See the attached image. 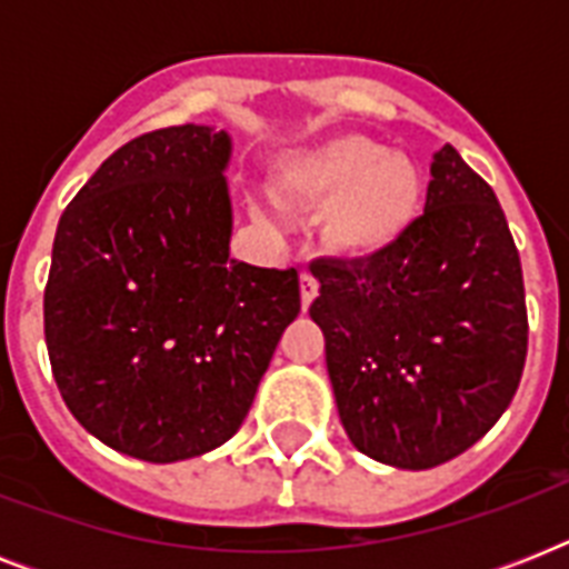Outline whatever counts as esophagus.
Here are the masks:
<instances>
[{
	"label": "esophagus",
	"mask_w": 569,
	"mask_h": 569,
	"mask_svg": "<svg viewBox=\"0 0 569 569\" xmlns=\"http://www.w3.org/2000/svg\"><path fill=\"white\" fill-rule=\"evenodd\" d=\"M316 295H319V280H316L310 271H303V274H301V307H303V312L310 310V303L316 301Z\"/></svg>",
	"instance_id": "1"
}]
</instances>
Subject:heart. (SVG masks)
Masks as SVG:
<instances>
[{"mask_svg":"<svg viewBox=\"0 0 569 569\" xmlns=\"http://www.w3.org/2000/svg\"><path fill=\"white\" fill-rule=\"evenodd\" d=\"M277 191L292 203L321 206L325 248L346 262H375L401 244L425 203L422 173L407 156L366 136H339L289 159Z\"/></svg>","mask_w":569,"mask_h":569,"instance_id":"1","label":"heart"}]
</instances>
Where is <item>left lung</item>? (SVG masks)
I'll return each instance as SVG.
<instances>
[{
  "instance_id": "8db88e82",
  "label": "left lung",
  "mask_w": 569,
  "mask_h": 569,
  "mask_svg": "<svg viewBox=\"0 0 569 569\" xmlns=\"http://www.w3.org/2000/svg\"><path fill=\"white\" fill-rule=\"evenodd\" d=\"M339 419L357 449L431 469L511 405L529 351L526 286L493 189L451 144L431 162L425 214L375 262H312Z\"/></svg>"
}]
</instances>
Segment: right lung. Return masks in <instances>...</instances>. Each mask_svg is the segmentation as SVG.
I'll return each mask as SVG.
<instances>
[{
    "label": "right lung",
    "mask_w": 569,
    "mask_h": 569,
    "mask_svg": "<svg viewBox=\"0 0 569 569\" xmlns=\"http://www.w3.org/2000/svg\"><path fill=\"white\" fill-rule=\"evenodd\" d=\"M227 159V132H144L58 221L43 289L52 378L84 431L129 458L173 463L230 440L301 312L295 268L230 259Z\"/></svg>",
    "instance_id": "right-lung-1"
}]
</instances>
